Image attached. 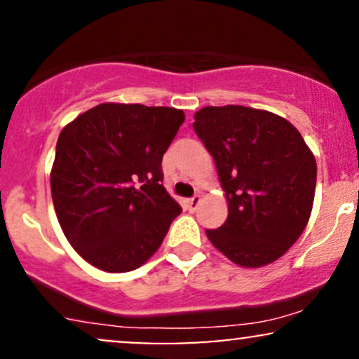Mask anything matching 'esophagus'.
<instances>
[{"instance_id": "1", "label": "esophagus", "mask_w": 359, "mask_h": 359, "mask_svg": "<svg viewBox=\"0 0 359 359\" xmlns=\"http://www.w3.org/2000/svg\"><path fill=\"white\" fill-rule=\"evenodd\" d=\"M199 204H201V196H194L187 201V208L191 209V211H196L197 205H199Z\"/></svg>"}]
</instances>
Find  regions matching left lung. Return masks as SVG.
Segmentation results:
<instances>
[{"instance_id": "obj_1", "label": "left lung", "mask_w": 359, "mask_h": 359, "mask_svg": "<svg viewBox=\"0 0 359 359\" xmlns=\"http://www.w3.org/2000/svg\"><path fill=\"white\" fill-rule=\"evenodd\" d=\"M194 119L228 199V219L205 231L209 241L236 265H269L306 229L316 192L314 155L297 128L269 111L205 106Z\"/></svg>"}]
</instances>
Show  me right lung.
<instances>
[{
  "instance_id": "add662e5",
  "label": "right lung",
  "mask_w": 359,
  "mask_h": 359,
  "mask_svg": "<svg viewBox=\"0 0 359 359\" xmlns=\"http://www.w3.org/2000/svg\"><path fill=\"white\" fill-rule=\"evenodd\" d=\"M184 119L182 109L102 102L60 131L53 208L93 266L109 273L142 266L182 212L162 185V158Z\"/></svg>"
}]
</instances>
